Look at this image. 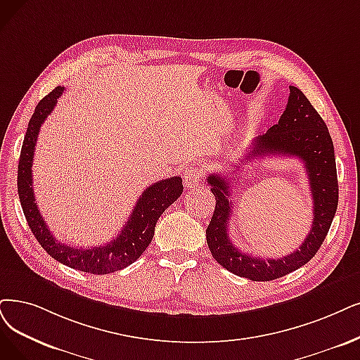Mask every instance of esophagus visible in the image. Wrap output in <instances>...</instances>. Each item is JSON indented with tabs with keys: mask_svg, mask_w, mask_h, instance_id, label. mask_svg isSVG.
<instances>
[{
	"mask_svg": "<svg viewBox=\"0 0 360 360\" xmlns=\"http://www.w3.org/2000/svg\"><path fill=\"white\" fill-rule=\"evenodd\" d=\"M183 179H184V184L188 186V188H193V186H198L200 184V172L198 168H188L184 171L183 174Z\"/></svg>",
	"mask_w": 360,
	"mask_h": 360,
	"instance_id": "obj_1",
	"label": "esophagus"
}]
</instances>
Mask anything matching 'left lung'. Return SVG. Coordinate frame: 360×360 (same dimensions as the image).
<instances>
[{"label":"left lung","instance_id":"8db88e82","mask_svg":"<svg viewBox=\"0 0 360 360\" xmlns=\"http://www.w3.org/2000/svg\"><path fill=\"white\" fill-rule=\"evenodd\" d=\"M243 161L255 156L282 155L303 161L313 196V221L309 235L300 248L281 258H260L239 251L227 233L232 215L230 186L224 176L212 172L207 181L215 196V210L207 227V243L212 257L226 270L240 278L264 282L275 281L309 263L322 247L338 205V180L333 139L321 115L303 91L290 87V98L278 124L251 141ZM233 171V169H232ZM236 171V169H235ZM233 171V172H235Z\"/></svg>","mask_w":360,"mask_h":360}]
</instances>
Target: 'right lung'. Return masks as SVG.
I'll return each instance as SVG.
<instances>
[{"instance_id":"right-lung-1","label":"right lung","mask_w":360,"mask_h":360,"mask_svg":"<svg viewBox=\"0 0 360 360\" xmlns=\"http://www.w3.org/2000/svg\"><path fill=\"white\" fill-rule=\"evenodd\" d=\"M65 87H56L37 105L32 118L27 124L23 139L20 160L18 167V192L20 205L34 236L54 260L79 271L93 275H106L115 270H121L133 264L152 242L155 226L161 214L179 199L183 192L181 177H169L150 184L141 193L137 204L125 223L120 235L100 247L75 248L57 240L44 219L41 217L35 202L32 188V162L39 128L53 112L57 98L62 96Z\"/></svg>"}]
</instances>
